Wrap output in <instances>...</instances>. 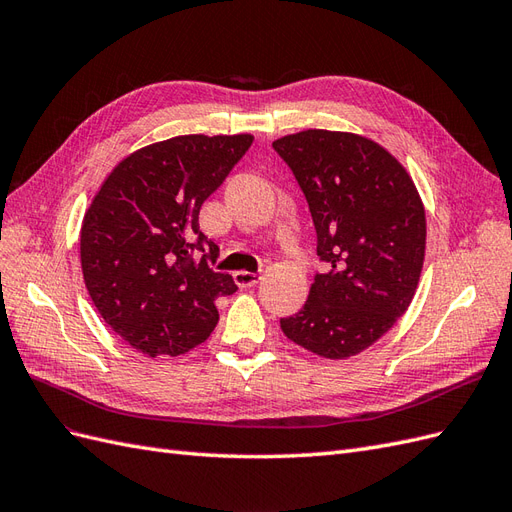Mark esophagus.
<instances>
[{"label":"esophagus","instance_id":"obj_1","mask_svg":"<svg viewBox=\"0 0 512 512\" xmlns=\"http://www.w3.org/2000/svg\"><path fill=\"white\" fill-rule=\"evenodd\" d=\"M259 279H261V276H259L257 272H246V270H240V272L233 274V281H236V285H238L240 289H246V287H253V285H257V283H259Z\"/></svg>","mask_w":512,"mask_h":512}]
</instances>
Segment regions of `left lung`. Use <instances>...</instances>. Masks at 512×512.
<instances>
[{
    "label": "left lung",
    "instance_id": "obj_1",
    "mask_svg": "<svg viewBox=\"0 0 512 512\" xmlns=\"http://www.w3.org/2000/svg\"><path fill=\"white\" fill-rule=\"evenodd\" d=\"M309 203L317 255L309 300L281 319L289 341L341 360L373 345L410 306L425 259V208L382 145L352 133L302 130L272 143Z\"/></svg>",
    "mask_w": 512,
    "mask_h": 512
}]
</instances>
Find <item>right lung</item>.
Wrapping results in <instances>:
<instances>
[{"mask_svg":"<svg viewBox=\"0 0 512 512\" xmlns=\"http://www.w3.org/2000/svg\"><path fill=\"white\" fill-rule=\"evenodd\" d=\"M251 135H184L130 154L100 186L81 227L85 287L109 328L137 352L178 356L218 324L214 302L238 291L216 272L199 210L251 148Z\"/></svg>","mask_w":512,"mask_h":512,"instance_id":"add662e5","label":"right lung"}]
</instances>
